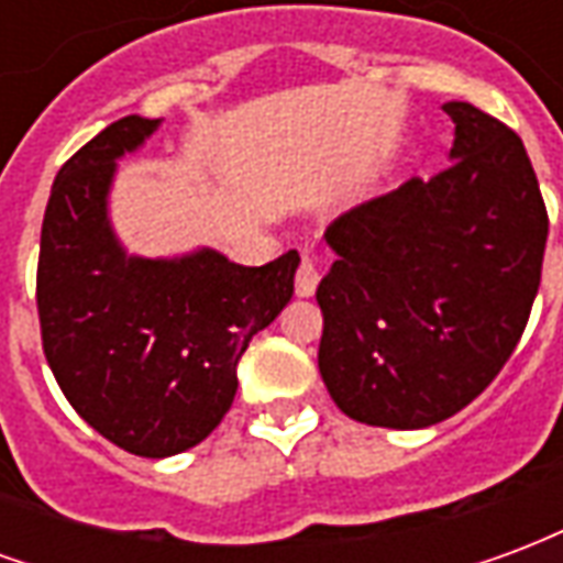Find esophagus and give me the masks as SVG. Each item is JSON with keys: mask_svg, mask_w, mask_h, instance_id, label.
I'll return each instance as SVG.
<instances>
[{"mask_svg": "<svg viewBox=\"0 0 563 563\" xmlns=\"http://www.w3.org/2000/svg\"><path fill=\"white\" fill-rule=\"evenodd\" d=\"M319 277H322V274H319L317 258L305 256L301 258V265H298V274H295V292L301 295V298L313 295L319 286Z\"/></svg>", "mask_w": 563, "mask_h": 563, "instance_id": "obj_1", "label": "esophagus"}]
</instances>
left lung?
I'll list each match as a JSON object with an SVG mask.
<instances>
[{"instance_id":"1","label":"left lung","mask_w":563,"mask_h":563,"mask_svg":"<svg viewBox=\"0 0 563 563\" xmlns=\"http://www.w3.org/2000/svg\"><path fill=\"white\" fill-rule=\"evenodd\" d=\"M449 165L346 210L319 283V374L355 422L428 428L488 389L521 341L549 213L521 139L467 102Z\"/></svg>"}]
</instances>
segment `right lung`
Returning a JSON list of instances; mask_svg holds the SVG:
<instances>
[{"mask_svg":"<svg viewBox=\"0 0 563 563\" xmlns=\"http://www.w3.org/2000/svg\"><path fill=\"white\" fill-rule=\"evenodd\" d=\"M159 120L123 117L59 168L42 222L35 305L44 358L84 422L141 459L192 449L222 422L238 362L295 289L298 253L258 268L213 250L126 258L104 217L117 159Z\"/></svg>","mask_w":563,"mask_h":563,"instance_id":"obj_1","label":"right lung"}]
</instances>
